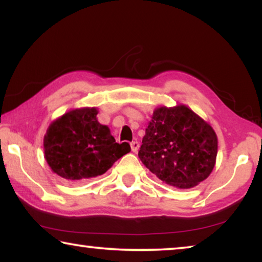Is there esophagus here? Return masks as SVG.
<instances>
[{"label":"esophagus","mask_w":262,"mask_h":262,"mask_svg":"<svg viewBox=\"0 0 262 262\" xmlns=\"http://www.w3.org/2000/svg\"><path fill=\"white\" fill-rule=\"evenodd\" d=\"M130 148H132V151H133V152H137V151H139V148H140L139 142H137V141L132 142V143H130Z\"/></svg>","instance_id":"34e87169"}]
</instances>
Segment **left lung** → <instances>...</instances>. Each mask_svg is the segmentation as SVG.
<instances>
[{
    "label": "left lung",
    "mask_w": 262,
    "mask_h": 262,
    "mask_svg": "<svg viewBox=\"0 0 262 262\" xmlns=\"http://www.w3.org/2000/svg\"><path fill=\"white\" fill-rule=\"evenodd\" d=\"M217 145L214 128L188 106H158L145 128L139 157L163 183L188 189L210 176Z\"/></svg>",
    "instance_id": "8db88e82"
}]
</instances>
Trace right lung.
Here are the masks:
<instances>
[{
	"instance_id": "right-lung-1",
	"label": "right lung",
	"mask_w": 262,
	"mask_h": 262,
	"mask_svg": "<svg viewBox=\"0 0 262 262\" xmlns=\"http://www.w3.org/2000/svg\"><path fill=\"white\" fill-rule=\"evenodd\" d=\"M98 112L97 107L73 108L51 122L43 152L53 173L68 181L90 179L130 151L127 142L117 143L110 128L98 121Z\"/></svg>"
}]
</instances>
